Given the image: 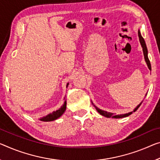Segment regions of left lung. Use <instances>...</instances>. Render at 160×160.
Here are the masks:
<instances>
[{
    "mask_svg": "<svg viewBox=\"0 0 160 160\" xmlns=\"http://www.w3.org/2000/svg\"><path fill=\"white\" fill-rule=\"evenodd\" d=\"M138 35H139V41H140V43H141V45L142 46V49H143V53H144V58H145V61L147 62V64L148 66V68L149 70H151V63H150V61L149 60V58H148V55H147V53H148V51H147V46H146V43H145V41H144L143 37H142L141 33H140V31H138ZM141 105L140 104L139 105H138L136 109L134 110V112L136 111V110L138 109L139 107V106ZM94 107L96 108V109L97 110V112L99 113L100 114H102V116L106 117H108V118H122V117H127L129 116V114H132V112L128 113V114H123V115H115L114 114H113V113H109V112H107L105 111H103V110H101L99 109V108H97L96 106H94Z\"/></svg>",
    "mask_w": 160,
    "mask_h": 160,
    "instance_id": "left-lung-1",
    "label": "left lung"
}]
</instances>
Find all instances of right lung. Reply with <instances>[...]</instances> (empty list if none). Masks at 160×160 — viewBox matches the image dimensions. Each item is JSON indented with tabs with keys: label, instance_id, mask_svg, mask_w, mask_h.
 I'll return each mask as SVG.
<instances>
[{
	"label": "right lung",
	"instance_id": "obj_1",
	"mask_svg": "<svg viewBox=\"0 0 160 160\" xmlns=\"http://www.w3.org/2000/svg\"><path fill=\"white\" fill-rule=\"evenodd\" d=\"M66 102L65 101L64 104H63V105L59 109L57 110V111H56V112H53V113H51V114H48L47 116L41 118L40 120L41 121H43V122L53 121V120H55L56 119H58V117H60L61 115L63 114V112H64L66 110Z\"/></svg>",
	"mask_w": 160,
	"mask_h": 160
}]
</instances>
